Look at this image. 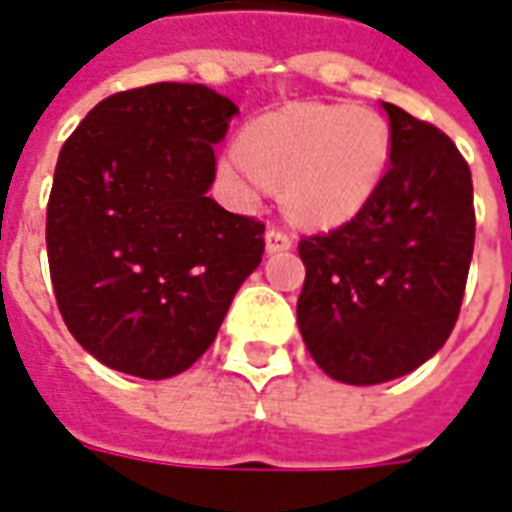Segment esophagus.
<instances>
[{
	"instance_id": "34e87169",
	"label": "esophagus",
	"mask_w": 512,
	"mask_h": 512,
	"mask_svg": "<svg viewBox=\"0 0 512 512\" xmlns=\"http://www.w3.org/2000/svg\"><path fill=\"white\" fill-rule=\"evenodd\" d=\"M264 248H267V253L289 250V248H292V237L286 234L284 228L270 226V228H267V234H264Z\"/></svg>"
}]
</instances>
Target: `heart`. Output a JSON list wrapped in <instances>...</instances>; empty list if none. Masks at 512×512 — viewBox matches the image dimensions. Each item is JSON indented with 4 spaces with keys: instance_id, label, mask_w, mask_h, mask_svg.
I'll use <instances>...</instances> for the list:
<instances>
[{
    "instance_id": "heart-1",
    "label": "heart",
    "mask_w": 512,
    "mask_h": 512,
    "mask_svg": "<svg viewBox=\"0 0 512 512\" xmlns=\"http://www.w3.org/2000/svg\"><path fill=\"white\" fill-rule=\"evenodd\" d=\"M389 154V123L378 112L292 104L250 123L242 148L228 151L220 170L245 201L259 198L270 181H281L297 220L339 226L375 195Z\"/></svg>"
}]
</instances>
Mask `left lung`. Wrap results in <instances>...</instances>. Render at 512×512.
Masks as SVG:
<instances>
[{
  "instance_id": "obj_1",
  "label": "left lung",
  "mask_w": 512,
  "mask_h": 512,
  "mask_svg": "<svg viewBox=\"0 0 512 512\" xmlns=\"http://www.w3.org/2000/svg\"><path fill=\"white\" fill-rule=\"evenodd\" d=\"M389 170L364 209L303 237L297 325L325 375L350 386L402 378L444 347L474 253L471 170L433 123L386 104Z\"/></svg>"
}]
</instances>
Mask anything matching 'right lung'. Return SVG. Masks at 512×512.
<instances>
[{"label": "right lung", "mask_w": 512, "mask_h": 512, "mask_svg": "<svg viewBox=\"0 0 512 512\" xmlns=\"http://www.w3.org/2000/svg\"><path fill=\"white\" fill-rule=\"evenodd\" d=\"M237 104L157 82L99 101L65 140L46 209L54 297L101 364L146 380L190 369L264 253V223L206 192Z\"/></svg>", "instance_id": "right-lung-1"}]
</instances>
